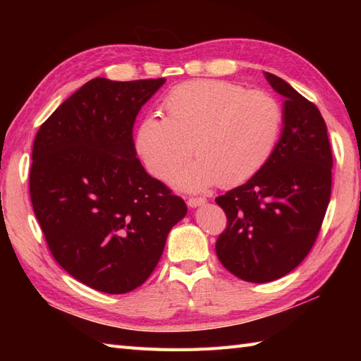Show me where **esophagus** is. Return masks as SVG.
I'll return each instance as SVG.
<instances>
[{
    "label": "esophagus",
    "mask_w": 361,
    "mask_h": 361,
    "mask_svg": "<svg viewBox=\"0 0 361 361\" xmlns=\"http://www.w3.org/2000/svg\"><path fill=\"white\" fill-rule=\"evenodd\" d=\"M204 203H206V198H202V197H195V198L192 197L188 200L189 208H198V206H202Z\"/></svg>",
    "instance_id": "obj_1"
}]
</instances>
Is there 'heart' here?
I'll return each instance as SVG.
<instances>
[{
    "label": "heart",
    "mask_w": 361,
    "mask_h": 361,
    "mask_svg": "<svg viewBox=\"0 0 361 361\" xmlns=\"http://www.w3.org/2000/svg\"><path fill=\"white\" fill-rule=\"evenodd\" d=\"M166 119L149 114L135 132V150L149 173L167 181L194 152L197 161L175 176L185 190L224 188L252 178L271 158L283 111L267 91L224 80H194L163 101Z\"/></svg>",
    "instance_id": "b5f03b06"
}]
</instances>
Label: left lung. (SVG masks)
Wrapping results in <instances>:
<instances>
[{
	"label": "left lung",
	"instance_id": "obj_1",
	"mask_svg": "<svg viewBox=\"0 0 361 361\" xmlns=\"http://www.w3.org/2000/svg\"><path fill=\"white\" fill-rule=\"evenodd\" d=\"M264 74L286 97L281 137L252 178L216 198L228 217L217 257L237 278L256 283L282 278L309 255L331 200L334 164L317 105L278 75Z\"/></svg>",
	"mask_w": 361,
	"mask_h": 361
}]
</instances>
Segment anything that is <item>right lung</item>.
<instances>
[{
  "label": "right lung",
  "mask_w": 361,
  "mask_h": 361,
  "mask_svg": "<svg viewBox=\"0 0 361 361\" xmlns=\"http://www.w3.org/2000/svg\"><path fill=\"white\" fill-rule=\"evenodd\" d=\"M166 79L87 82L37 132L30 202L57 264L97 291L121 295L147 281L183 198L145 172L133 126Z\"/></svg>",
  "instance_id": "obj_1"
}]
</instances>
